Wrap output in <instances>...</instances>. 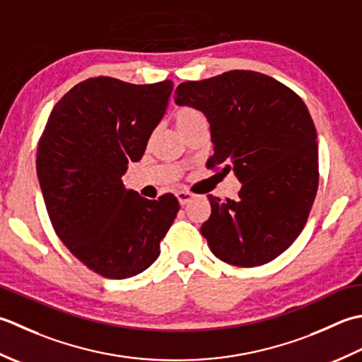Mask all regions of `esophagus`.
<instances>
[{"instance_id": "34e87169", "label": "esophagus", "mask_w": 362, "mask_h": 362, "mask_svg": "<svg viewBox=\"0 0 362 362\" xmlns=\"http://www.w3.org/2000/svg\"><path fill=\"white\" fill-rule=\"evenodd\" d=\"M194 197H195V195L192 194V192H187V190H180L178 194H176V198H178V202H180L181 206L187 204Z\"/></svg>"}]
</instances>
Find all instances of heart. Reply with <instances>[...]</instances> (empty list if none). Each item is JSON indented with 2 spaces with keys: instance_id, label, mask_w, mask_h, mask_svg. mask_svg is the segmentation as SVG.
Returning a JSON list of instances; mask_svg holds the SVG:
<instances>
[{
  "instance_id": "heart-1",
  "label": "heart",
  "mask_w": 362,
  "mask_h": 362,
  "mask_svg": "<svg viewBox=\"0 0 362 362\" xmlns=\"http://www.w3.org/2000/svg\"><path fill=\"white\" fill-rule=\"evenodd\" d=\"M173 120L176 124V129L180 132L187 129L192 124H195L202 120H206L204 115L200 112V110L195 109V107H189V106H182L180 109L175 110V115H173Z\"/></svg>"
}]
</instances>
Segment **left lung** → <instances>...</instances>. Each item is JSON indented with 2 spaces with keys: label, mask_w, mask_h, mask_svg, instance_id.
<instances>
[{
  "label": "left lung",
  "mask_w": 362,
  "mask_h": 362,
  "mask_svg": "<svg viewBox=\"0 0 362 362\" xmlns=\"http://www.w3.org/2000/svg\"><path fill=\"white\" fill-rule=\"evenodd\" d=\"M175 103L202 110L211 127L208 168L234 172L238 200L208 195L202 234L218 259L238 267L274 261L306 225L319 187V148L309 110L279 81L231 70L176 87Z\"/></svg>",
  "instance_id": "left-lung-1"
}]
</instances>
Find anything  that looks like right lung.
<instances>
[{"mask_svg":"<svg viewBox=\"0 0 362 362\" xmlns=\"http://www.w3.org/2000/svg\"><path fill=\"white\" fill-rule=\"evenodd\" d=\"M172 81L129 84L98 76L53 107L37 148V178L57 238L105 278H131L158 259L180 203L146 200L124 187L129 160L142 159L162 120Z\"/></svg>","mask_w":362,"mask_h":362,"instance_id":"right-lung-1","label":"right lung"}]
</instances>
